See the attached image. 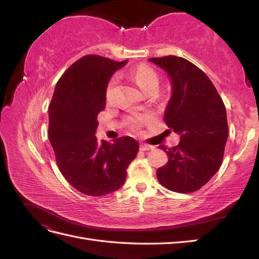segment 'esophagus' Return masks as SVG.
I'll use <instances>...</instances> for the list:
<instances>
[{
  "label": "esophagus",
  "mask_w": 259,
  "mask_h": 259,
  "mask_svg": "<svg viewBox=\"0 0 259 259\" xmlns=\"http://www.w3.org/2000/svg\"><path fill=\"white\" fill-rule=\"evenodd\" d=\"M140 150L142 151H149V150H153L154 149V147L153 146H150V145H145V144H143V145H140Z\"/></svg>",
  "instance_id": "1"
}]
</instances>
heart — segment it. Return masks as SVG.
Wrapping results in <instances>:
<instances>
[{"mask_svg": "<svg viewBox=\"0 0 259 259\" xmlns=\"http://www.w3.org/2000/svg\"><path fill=\"white\" fill-rule=\"evenodd\" d=\"M132 77L134 79L135 83L138 85V88L145 91L151 86H155L158 88L159 86V76L154 72V70L147 65H139L132 71ZM119 83V77L116 75L112 76L110 81L108 82L107 88H106V99L108 101H111L114 97V93L116 85ZM144 122V117L135 115L128 119V124L133 128H138L140 124Z\"/></svg>", "mask_w": 259, "mask_h": 259, "instance_id": "obj_1", "label": "heart"}]
</instances>
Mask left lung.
Wrapping results in <instances>:
<instances>
[{
    "instance_id": "obj_1",
    "label": "left lung",
    "mask_w": 259,
    "mask_h": 259,
    "mask_svg": "<svg viewBox=\"0 0 259 259\" xmlns=\"http://www.w3.org/2000/svg\"><path fill=\"white\" fill-rule=\"evenodd\" d=\"M149 61L164 70L170 81L164 120L180 136L176 147L159 146L168 162L156 169V176L171 191H197L222 165L228 139L225 105L207 75L190 61L176 56Z\"/></svg>"
}]
</instances>
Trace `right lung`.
<instances>
[{
    "mask_svg": "<svg viewBox=\"0 0 259 259\" xmlns=\"http://www.w3.org/2000/svg\"><path fill=\"white\" fill-rule=\"evenodd\" d=\"M126 64L97 55L84 56L62 74L51 101L49 138L58 168L86 195L100 197L120 189L138 152L139 144L130 136L112 143L95 136L97 115L106 107L107 84Z\"/></svg>",
    "mask_w": 259,
    "mask_h": 259,
    "instance_id": "obj_1",
    "label": "right lung"
}]
</instances>
